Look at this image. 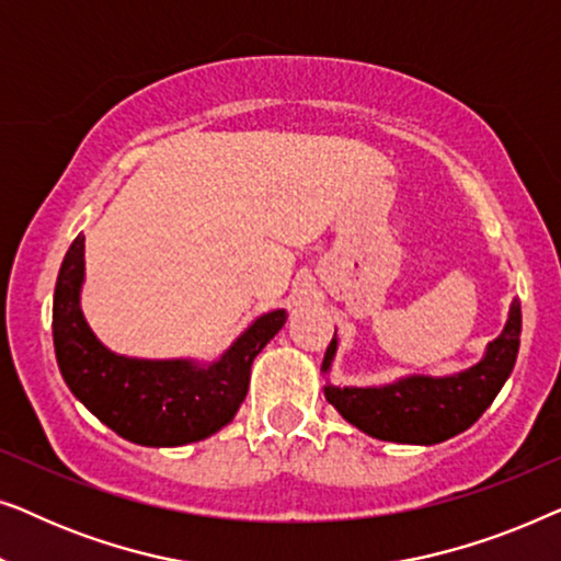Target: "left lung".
I'll return each mask as SVG.
<instances>
[{
  "mask_svg": "<svg viewBox=\"0 0 561 561\" xmlns=\"http://www.w3.org/2000/svg\"><path fill=\"white\" fill-rule=\"evenodd\" d=\"M520 344V304L513 298L508 321L497 340L488 344L478 365L462 373L409 375L388 386L355 388L327 382V401L342 413L344 421L380 442L396 444H439L457 436L478 421L516 365ZM336 355V332L327 347L321 373L332 370Z\"/></svg>",
  "mask_w": 561,
  "mask_h": 561,
  "instance_id": "obj_1",
  "label": "left lung"
}]
</instances>
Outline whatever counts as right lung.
I'll list each match as a JSON object with an SVG mask.
<instances>
[{
    "instance_id": "1",
    "label": "right lung",
    "mask_w": 561,
    "mask_h": 561,
    "mask_svg": "<svg viewBox=\"0 0 561 561\" xmlns=\"http://www.w3.org/2000/svg\"><path fill=\"white\" fill-rule=\"evenodd\" d=\"M83 234L68 248L53 294V344L71 393L122 439L142 447L202 442L234 419L250 367L286 324V309L263 313L211 365L194 359L114 355L81 311Z\"/></svg>"
}]
</instances>
